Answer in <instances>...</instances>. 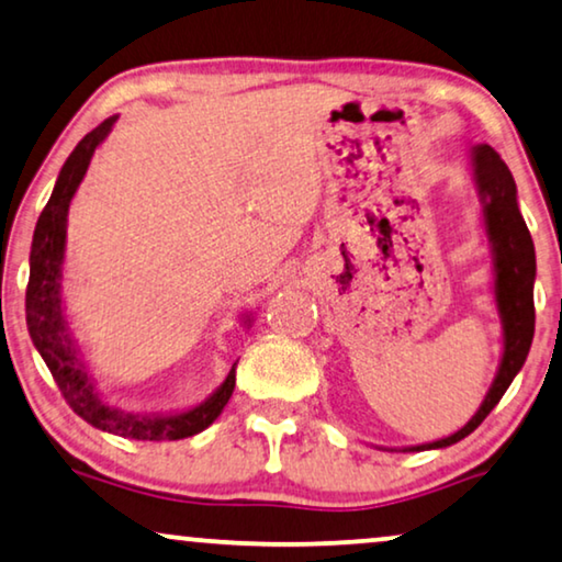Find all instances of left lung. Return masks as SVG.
<instances>
[{
  "instance_id": "8db88e82",
  "label": "left lung",
  "mask_w": 562,
  "mask_h": 562,
  "mask_svg": "<svg viewBox=\"0 0 562 562\" xmlns=\"http://www.w3.org/2000/svg\"><path fill=\"white\" fill-rule=\"evenodd\" d=\"M473 186H476L479 201L484 205V226L488 244H492L494 259V297L496 311L502 318V336L504 351L499 369L492 386H488L484 402L476 409V415L456 430L453 436L423 442V446L402 448V450H432L446 448L453 442L463 440L486 420V415L499 405L504 392L509 390L512 379L519 374L521 363H525L529 346L535 336V244L527 232L525 218H521L517 205V186L515 178L499 153L492 145H476L469 153Z\"/></svg>"
}]
</instances>
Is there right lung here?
Returning <instances> with one entry per match:
<instances>
[{
  "label": "right lung",
  "mask_w": 562,
  "mask_h": 562,
  "mask_svg": "<svg viewBox=\"0 0 562 562\" xmlns=\"http://www.w3.org/2000/svg\"><path fill=\"white\" fill-rule=\"evenodd\" d=\"M120 116H109L97 130H91L78 142L68 160L63 162L50 193V201L37 218L33 234V249H30V282L25 295L27 330L33 338L35 349L41 351L43 361L50 369V374L63 392V397L78 417L93 428L114 432V436L132 440H180L191 438L195 432L209 428L221 415L232 397L236 384V363L228 371L224 384L218 386L211 397H205L201 405L183 413H124L120 407H112L101 397L97 382L86 369L81 359V349L74 341V334L68 330L66 313H63V259H66V228H68V209L70 201L81 186V180L89 170L91 157L97 147L109 137L114 122ZM244 323H251L247 315Z\"/></svg>",
  "instance_id": "1"
}]
</instances>
